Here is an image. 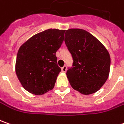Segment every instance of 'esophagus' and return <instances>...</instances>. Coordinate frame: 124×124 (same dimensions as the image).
Here are the masks:
<instances>
[{
  "label": "esophagus",
  "mask_w": 124,
  "mask_h": 124,
  "mask_svg": "<svg viewBox=\"0 0 124 124\" xmlns=\"http://www.w3.org/2000/svg\"><path fill=\"white\" fill-rule=\"evenodd\" d=\"M66 66H64L62 67V72L63 73H66Z\"/></svg>",
  "instance_id": "esophagus-1"
}]
</instances>
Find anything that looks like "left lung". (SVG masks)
Segmentation results:
<instances>
[{
    "mask_svg": "<svg viewBox=\"0 0 124 124\" xmlns=\"http://www.w3.org/2000/svg\"><path fill=\"white\" fill-rule=\"evenodd\" d=\"M64 42L73 58V65L66 71L73 89L90 95L100 89L110 72L108 51L95 36L81 29L66 30Z\"/></svg>",
    "mask_w": 124,
    "mask_h": 124,
    "instance_id": "8db88e82",
    "label": "left lung"
}]
</instances>
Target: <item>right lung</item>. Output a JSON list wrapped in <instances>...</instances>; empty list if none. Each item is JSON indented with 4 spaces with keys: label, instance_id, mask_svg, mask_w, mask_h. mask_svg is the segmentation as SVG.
I'll use <instances>...</instances> for the list:
<instances>
[{
    "label": "right lung",
    "instance_id": "right-lung-1",
    "mask_svg": "<svg viewBox=\"0 0 124 124\" xmlns=\"http://www.w3.org/2000/svg\"><path fill=\"white\" fill-rule=\"evenodd\" d=\"M65 30L49 29L30 38L18 51L16 73L25 90L43 95L53 89L61 69L55 53L64 41Z\"/></svg>",
    "mask_w": 124,
    "mask_h": 124
}]
</instances>
